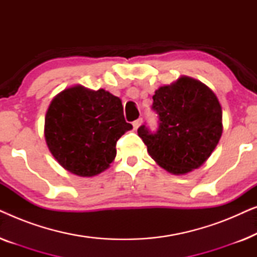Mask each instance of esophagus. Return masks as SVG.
<instances>
[{
  "label": "esophagus",
  "instance_id": "obj_1",
  "mask_svg": "<svg viewBox=\"0 0 257 257\" xmlns=\"http://www.w3.org/2000/svg\"><path fill=\"white\" fill-rule=\"evenodd\" d=\"M142 122H143V118H138V119H137V120H135V121H133V122H132L133 127H135V128L137 130V128H138V127H139V126H140V125H142Z\"/></svg>",
  "mask_w": 257,
  "mask_h": 257
}]
</instances>
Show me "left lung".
I'll return each instance as SVG.
<instances>
[{"label":"left lung","instance_id":"obj_1","mask_svg":"<svg viewBox=\"0 0 257 257\" xmlns=\"http://www.w3.org/2000/svg\"><path fill=\"white\" fill-rule=\"evenodd\" d=\"M152 110L158 115V127L152 131L145 124L138 128L150 156L174 174L201 166L222 135V111L213 91L181 77L156 91Z\"/></svg>","mask_w":257,"mask_h":257}]
</instances>
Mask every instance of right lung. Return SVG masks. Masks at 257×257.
<instances>
[{
	"mask_svg": "<svg viewBox=\"0 0 257 257\" xmlns=\"http://www.w3.org/2000/svg\"><path fill=\"white\" fill-rule=\"evenodd\" d=\"M131 128L118 97L105 90L73 86L51 101L44 136L52 156L65 170L92 177L110 166L118 139Z\"/></svg>",
	"mask_w": 257,
	"mask_h": 257,
	"instance_id": "1",
	"label": "right lung"
}]
</instances>
